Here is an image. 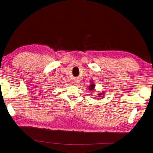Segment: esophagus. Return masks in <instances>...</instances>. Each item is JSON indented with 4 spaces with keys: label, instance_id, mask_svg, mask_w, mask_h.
I'll return each instance as SVG.
<instances>
[{
    "label": "esophagus",
    "instance_id": "obj_1",
    "mask_svg": "<svg viewBox=\"0 0 153 153\" xmlns=\"http://www.w3.org/2000/svg\"><path fill=\"white\" fill-rule=\"evenodd\" d=\"M73 83H74V85H76V83H75V82H73Z\"/></svg>",
    "mask_w": 153,
    "mask_h": 153
}]
</instances>
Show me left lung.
Here are the masks:
<instances>
[{
    "label": "left lung",
    "mask_w": 153,
    "mask_h": 153,
    "mask_svg": "<svg viewBox=\"0 0 153 153\" xmlns=\"http://www.w3.org/2000/svg\"><path fill=\"white\" fill-rule=\"evenodd\" d=\"M90 83H91L90 85L88 86H89L88 89H89L90 91H91V90H93L94 89V87H95V85H94V83H93V82H91ZM105 95V91H103V92H102V93H99L98 94V96L99 98H103ZM99 99H100V98H99Z\"/></svg>",
    "instance_id": "left-lung-1"
}]
</instances>
